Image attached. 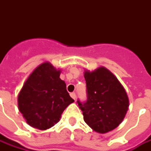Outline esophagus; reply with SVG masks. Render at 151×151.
I'll return each mask as SVG.
<instances>
[{
  "label": "esophagus",
  "instance_id": "obj_1",
  "mask_svg": "<svg viewBox=\"0 0 151 151\" xmlns=\"http://www.w3.org/2000/svg\"><path fill=\"white\" fill-rule=\"evenodd\" d=\"M70 97L73 99L74 100H76V93H70Z\"/></svg>",
  "mask_w": 151,
  "mask_h": 151
}]
</instances>
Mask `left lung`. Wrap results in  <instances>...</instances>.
<instances>
[{"instance_id": "obj_1", "label": "left lung", "mask_w": 151, "mask_h": 151, "mask_svg": "<svg viewBox=\"0 0 151 151\" xmlns=\"http://www.w3.org/2000/svg\"><path fill=\"white\" fill-rule=\"evenodd\" d=\"M87 89V100L78 105L83 112L84 120L99 133H107L119 126L129 107L125 89L117 77L101 66L84 73Z\"/></svg>"}]
</instances>
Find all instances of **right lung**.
Listing matches in <instances>:
<instances>
[{"label":"right lung","mask_w":151,"mask_h":151,"mask_svg":"<svg viewBox=\"0 0 151 151\" xmlns=\"http://www.w3.org/2000/svg\"><path fill=\"white\" fill-rule=\"evenodd\" d=\"M60 74L61 70L43 62L30 74L19 93V110L34 128L47 130L53 127L65 108L74 102Z\"/></svg>","instance_id":"add662e5"}]
</instances>
